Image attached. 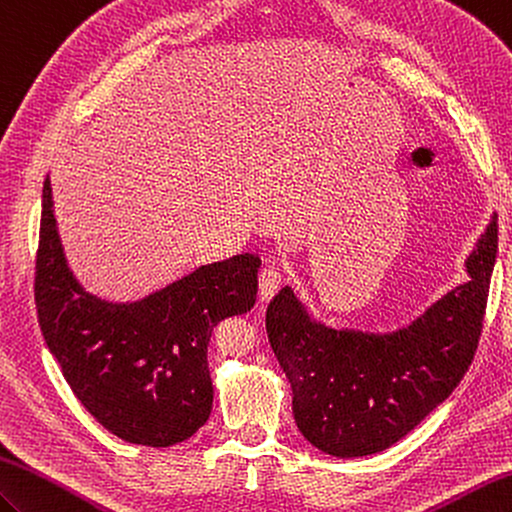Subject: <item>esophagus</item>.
<instances>
[{
	"instance_id": "esophagus-1",
	"label": "esophagus",
	"mask_w": 512,
	"mask_h": 512,
	"mask_svg": "<svg viewBox=\"0 0 512 512\" xmlns=\"http://www.w3.org/2000/svg\"><path fill=\"white\" fill-rule=\"evenodd\" d=\"M280 282H282V278L278 274V269L265 267L263 271H260V276H258V295H260V300L269 302L271 298H274L276 291L280 289Z\"/></svg>"
}]
</instances>
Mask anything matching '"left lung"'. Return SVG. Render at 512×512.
<instances>
[{"label":"left lung","instance_id":"obj_1","mask_svg":"<svg viewBox=\"0 0 512 512\" xmlns=\"http://www.w3.org/2000/svg\"><path fill=\"white\" fill-rule=\"evenodd\" d=\"M497 254V214L464 258L469 280L414 320L385 331L331 326L285 285L267 309V335L293 394L302 436L335 458L396 445L449 399L478 348Z\"/></svg>","mask_w":512,"mask_h":512}]
</instances>
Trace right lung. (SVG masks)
<instances>
[{
    "instance_id": "obj_1",
    "label": "right lung",
    "mask_w": 512,
    "mask_h": 512,
    "mask_svg": "<svg viewBox=\"0 0 512 512\" xmlns=\"http://www.w3.org/2000/svg\"><path fill=\"white\" fill-rule=\"evenodd\" d=\"M258 267L256 254H238L138 300L100 298L67 263L50 175L43 181L34 276L43 339L87 412L133 445L173 447L206 425L212 328L256 304Z\"/></svg>"
}]
</instances>
